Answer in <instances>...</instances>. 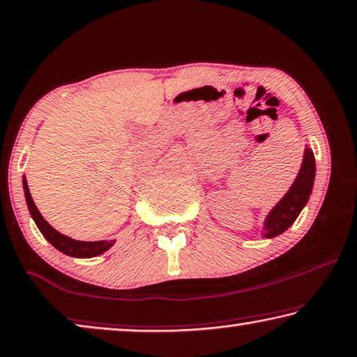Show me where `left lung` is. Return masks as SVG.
<instances>
[{
	"label": "left lung",
	"instance_id": "left-lung-1",
	"mask_svg": "<svg viewBox=\"0 0 357 357\" xmlns=\"http://www.w3.org/2000/svg\"><path fill=\"white\" fill-rule=\"evenodd\" d=\"M314 175H316V159H314V153L311 149L306 148L304 151L303 166L299 169V174L291 188L288 193L283 196L275 208L268 213L264 229L266 238H272V236L280 235L290 227L296 217L301 213V209L306 206L309 195L312 191L314 185Z\"/></svg>",
	"mask_w": 357,
	"mask_h": 357
}]
</instances>
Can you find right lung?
I'll use <instances>...</instances> for the list:
<instances>
[{
  "label": "right lung",
  "instance_id": "1",
  "mask_svg": "<svg viewBox=\"0 0 357 357\" xmlns=\"http://www.w3.org/2000/svg\"><path fill=\"white\" fill-rule=\"evenodd\" d=\"M22 183H24L25 201H27L30 215L33 217L35 224H37L38 230L43 234L45 238L48 240L56 250H59L61 252H64V255L72 256V257H93L107 251L112 245H114V241H77L63 234H59V231L54 230L53 227L43 219V215L40 214V211L37 209V206H35L32 199V195H30L29 191V185L25 177L22 180Z\"/></svg>",
  "mask_w": 357,
  "mask_h": 357
}]
</instances>
